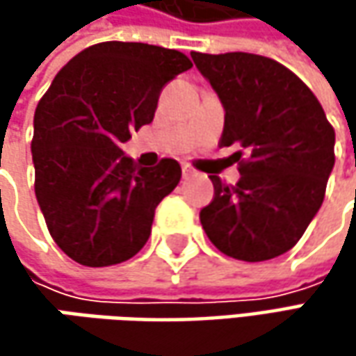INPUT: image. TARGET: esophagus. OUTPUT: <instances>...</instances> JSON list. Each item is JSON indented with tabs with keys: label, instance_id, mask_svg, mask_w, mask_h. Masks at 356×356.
I'll return each instance as SVG.
<instances>
[{
	"label": "esophagus",
	"instance_id": "obj_1",
	"mask_svg": "<svg viewBox=\"0 0 356 356\" xmlns=\"http://www.w3.org/2000/svg\"><path fill=\"white\" fill-rule=\"evenodd\" d=\"M182 176H184V178H190V176H194V168H190L188 164H182Z\"/></svg>",
	"mask_w": 356,
	"mask_h": 356
}]
</instances>
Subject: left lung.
Instances as JSON below:
<instances>
[{"mask_svg":"<svg viewBox=\"0 0 356 356\" xmlns=\"http://www.w3.org/2000/svg\"><path fill=\"white\" fill-rule=\"evenodd\" d=\"M224 104L220 146L238 144L239 182L210 176L200 222L213 245L241 261L289 252L321 208L335 164V130L307 85L253 53H192ZM245 154L248 159H241Z\"/></svg>","mask_w":356,"mask_h":356,"instance_id":"8db88e82","label":"left lung"}]
</instances>
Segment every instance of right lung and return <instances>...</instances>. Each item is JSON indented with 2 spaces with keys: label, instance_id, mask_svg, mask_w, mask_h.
Returning <instances> with one entry per match:
<instances>
[{
  "label": "right lung",
  "instance_id": "add662e5",
  "mask_svg": "<svg viewBox=\"0 0 356 356\" xmlns=\"http://www.w3.org/2000/svg\"><path fill=\"white\" fill-rule=\"evenodd\" d=\"M192 67L176 49L104 41L81 51L35 108V196L51 238L73 261L117 266L143 250L154 210L182 168H140L120 144L152 122L164 85Z\"/></svg>",
  "mask_w": 356,
  "mask_h": 356
}]
</instances>
